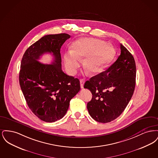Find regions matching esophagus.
<instances>
[{
  "label": "esophagus",
  "mask_w": 158,
  "mask_h": 158,
  "mask_svg": "<svg viewBox=\"0 0 158 158\" xmlns=\"http://www.w3.org/2000/svg\"><path fill=\"white\" fill-rule=\"evenodd\" d=\"M84 83H85V79H80V83H81V88H83Z\"/></svg>",
  "instance_id": "esophagus-1"
}]
</instances>
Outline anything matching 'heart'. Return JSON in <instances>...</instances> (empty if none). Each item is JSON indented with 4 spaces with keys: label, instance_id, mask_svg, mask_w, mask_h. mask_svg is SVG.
I'll use <instances>...</instances> for the list:
<instances>
[{
    "label": "heart",
    "instance_id": "1",
    "mask_svg": "<svg viewBox=\"0 0 158 158\" xmlns=\"http://www.w3.org/2000/svg\"><path fill=\"white\" fill-rule=\"evenodd\" d=\"M115 51L113 45L105 44L102 40L92 38H82L75 41L71 52L64 54V62L68 73L73 75L80 66L81 59L83 67L90 75L101 73L113 60Z\"/></svg>",
    "mask_w": 158,
    "mask_h": 158
}]
</instances>
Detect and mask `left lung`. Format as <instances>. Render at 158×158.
Returning <instances> with one entry per match:
<instances>
[{"label": "left lung", "mask_w": 158, "mask_h": 158, "mask_svg": "<svg viewBox=\"0 0 158 158\" xmlns=\"http://www.w3.org/2000/svg\"><path fill=\"white\" fill-rule=\"evenodd\" d=\"M121 54L105 71L85 83L92 94L87 108L95 120L106 123L119 117L133 95L136 67L132 54L120 44Z\"/></svg>", "instance_id": "left-lung-1"}]
</instances>
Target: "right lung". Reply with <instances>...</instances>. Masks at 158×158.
I'll return each mask as SVG.
<instances>
[{
    "instance_id": "add662e5",
    "label": "right lung",
    "mask_w": 158,
    "mask_h": 158,
    "mask_svg": "<svg viewBox=\"0 0 158 158\" xmlns=\"http://www.w3.org/2000/svg\"><path fill=\"white\" fill-rule=\"evenodd\" d=\"M70 37L65 33L45 35L27 48L21 60L19 80L23 96L32 112L45 122L62 118L81 89L79 80L61 70L60 48ZM47 52L53 54L52 63H40Z\"/></svg>"
}]
</instances>
